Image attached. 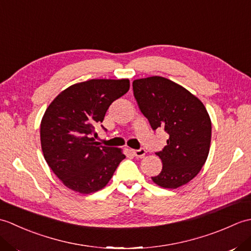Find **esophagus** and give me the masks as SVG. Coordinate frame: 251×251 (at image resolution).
Listing matches in <instances>:
<instances>
[{
  "label": "esophagus",
  "mask_w": 251,
  "mask_h": 251,
  "mask_svg": "<svg viewBox=\"0 0 251 251\" xmlns=\"http://www.w3.org/2000/svg\"><path fill=\"white\" fill-rule=\"evenodd\" d=\"M131 152H132V154H134L136 157H140V158L145 156L146 153H147L146 149H143V148L139 149V150H131Z\"/></svg>",
  "instance_id": "esophagus-1"
}]
</instances>
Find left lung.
<instances>
[{
	"instance_id": "left-lung-1",
	"label": "left lung",
	"mask_w": 251,
	"mask_h": 251,
	"mask_svg": "<svg viewBox=\"0 0 251 251\" xmlns=\"http://www.w3.org/2000/svg\"><path fill=\"white\" fill-rule=\"evenodd\" d=\"M134 96L153 130L168 134L167 145L155 154L162 159L157 185L177 189L200 173L211 140V121L201 101L180 85L162 76L135 79Z\"/></svg>"
}]
</instances>
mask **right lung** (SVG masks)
<instances>
[{"label": "right lung", "mask_w": 251, "mask_h": 251, "mask_svg": "<svg viewBox=\"0 0 251 251\" xmlns=\"http://www.w3.org/2000/svg\"><path fill=\"white\" fill-rule=\"evenodd\" d=\"M128 90V79H89L63 90L46 109L42 151L67 188L83 194L101 190L125 158L120 149L98 146L93 135L111 103Z\"/></svg>", "instance_id": "right-lung-1"}]
</instances>
